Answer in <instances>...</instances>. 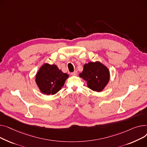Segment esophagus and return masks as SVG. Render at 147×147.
<instances>
[{
    "label": "esophagus",
    "instance_id": "obj_1",
    "mask_svg": "<svg viewBox=\"0 0 147 147\" xmlns=\"http://www.w3.org/2000/svg\"><path fill=\"white\" fill-rule=\"evenodd\" d=\"M77 74H78L77 71H75L74 72H73L71 73V75H76Z\"/></svg>",
    "mask_w": 147,
    "mask_h": 147
}]
</instances>
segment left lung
<instances>
[{
	"instance_id": "1",
	"label": "left lung",
	"mask_w": 147,
	"mask_h": 147,
	"mask_svg": "<svg viewBox=\"0 0 147 147\" xmlns=\"http://www.w3.org/2000/svg\"><path fill=\"white\" fill-rule=\"evenodd\" d=\"M79 76L87 81L89 88L101 92L109 82L110 71L107 66L98 61L90 62L84 65L83 71Z\"/></svg>"
}]
</instances>
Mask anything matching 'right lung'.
<instances>
[{
    "instance_id": "right-lung-1",
    "label": "right lung",
    "mask_w": 147,
    "mask_h": 147,
    "mask_svg": "<svg viewBox=\"0 0 147 147\" xmlns=\"http://www.w3.org/2000/svg\"><path fill=\"white\" fill-rule=\"evenodd\" d=\"M69 75L59 69L56 65L43 64L36 75V82L40 92L46 95L56 94L64 85Z\"/></svg>"
}]
</instances>
